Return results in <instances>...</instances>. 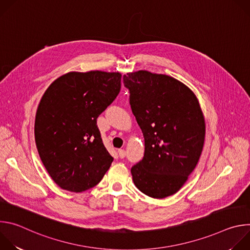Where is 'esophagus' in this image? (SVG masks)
Instances as JSON below:
<instances>
[{
  "mask_svg": "<svg viewBox=\"0 0 250 250\" xmlns=\"http://www.w3.org/2000/svg\"><path fill=\"white\" fill-rule=\"evenodd\" d=\"M119 156L121 157V158H125V149H119Z\"/></svg>",
  "mask_w": 250,
  "mask_h": 250,
  "instance_id": "obj_1",
  "label": "esophagus"
}]
</instances>
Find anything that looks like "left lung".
<instances>
[{
  "label": "left lung",
  "instance_id": "1",
  "mask_svg": "<svg viewBox=\"0 0 250 250\" xmlns=\"http://www.w3.org/2000/svg\"><path fill=\"white\" fill-rule=\"evenodd\" d=\"M129 104L145 137V156L130 172L136 188L163 199L179 191L197 166L206 124L194 92L181 81L146 70L126 73Z\"/></svg>",
  "mask_w": 250,
  "mask_h": 250
}]
</instances>
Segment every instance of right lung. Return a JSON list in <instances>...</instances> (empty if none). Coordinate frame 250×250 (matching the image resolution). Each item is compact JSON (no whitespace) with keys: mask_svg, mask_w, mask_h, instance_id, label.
<instances>
[{"mask_svg":"<svg viewBox=\"0 0 250 250\" xmlns=\"http://www.w3.org/2000/svg\"><path fill=\"white\" fill-rule=\"evenodd\" d=\"M120 72H68L44 92L35 115L40 157L63 190L80 193L96 186L114 158L105 149L98 117L121 90Z\"/></svg>","mask_w":250,"mask_h":250,"instance_id":"add662e5","label":"right lung"}]
</instances>
